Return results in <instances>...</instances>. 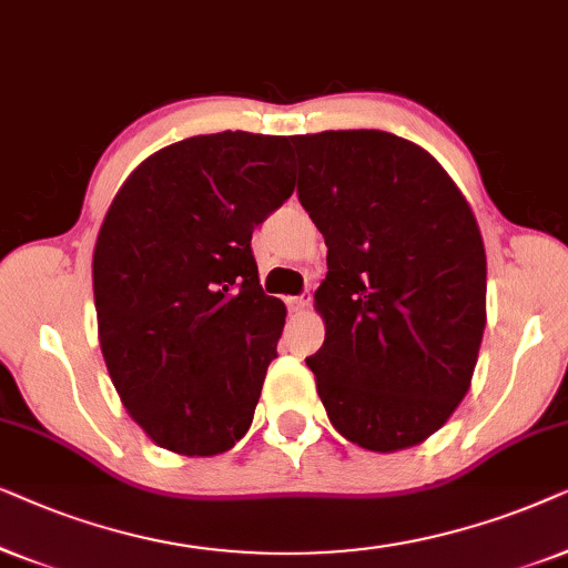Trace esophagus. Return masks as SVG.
<instances>
[{
    "label": "esophagus",
    "mask_w": 568,
    "mask_h": 568,
    "mask_svg": "<svg viewBox=\"0 0 568 568\" xmlns=\"http://www.w3.org/2000/svg\"><path fill=\"white\" fill-rule=\"evenodd\" d=\"M308 304H312V293H304V296H293V298H288L291 312H296V314L306 312Z\"/></svg>",
    "instance_id": "1"
}]
</instances>
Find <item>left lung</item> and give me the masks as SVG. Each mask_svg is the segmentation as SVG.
I'll return each mask as SVG.
<instances>
[{
    "label": "left lung",
    "instance_id": "left-lung-1",
    "mask_svg": "<svg viewBox=\"0 0 568 568\" xmlns=\"http://www.w3.org/2000/svg\"><path fill=\"white\" fill-rule=\"evenodd\" d=\"M298 200L327 244L308 368L347 442L399 452L463 403L486 329V248L442 163L379 130L291 138Z\"/></svg>",
    "mask_w": 568,
    "mask_h": 568
}]
</instances>
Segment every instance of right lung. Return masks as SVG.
<instances>
[{
  "label": "right lung",
  "instance_id": "right-lung-1",
  "mask_svg": "<svg viewBox=\"0 0 568 568\" xmlns=\"http://www.w3.org/2000/svg\"><path fill=\"white\" fill-rule=\"evenodd\" d=\"M288 138L217 132L145 158L93 252L98 339L130 418L184 457L252 426L285 304L264 296L252 233L293 194Z\"/></svg>",
  "mask_w": 568,
  "mask_h": 568
}]
</instances>
